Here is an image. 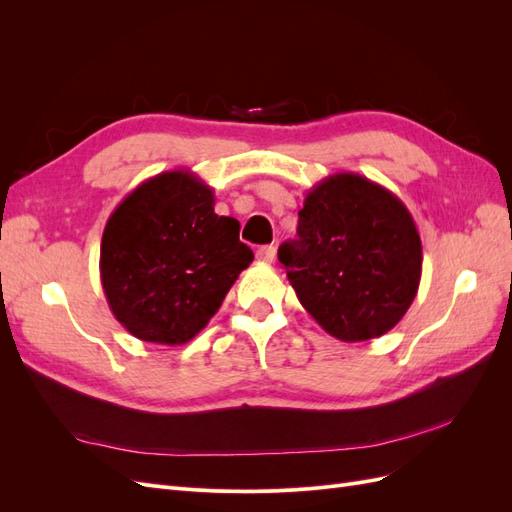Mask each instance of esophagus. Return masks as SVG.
<instances>
[{
	"label": "esophagus",
	"instance_id": "esophagus-1",
	"mask_svg": "<svg viewBox=\"0 0 512 512\" xmlns=\"http://www.w3.org/2000/svg\"><path fill=\"white\" fill-rule=\"evenodd\" d=\"M275 254H277V247L275 245H262V247H258L256 258H258V262H265V265H271V262L275 260Z\"/></svg>",
	"mask_w": 512,
	"mask_h": 512
}]
</instances>
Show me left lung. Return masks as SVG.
I'll return each instance as SVG.
<instances>
[{
	"instance_id": "1",
	"label": "left lung",
	"mask_w": 512,
	"mask_h": 512,
	"mask_svg": "<svg viewBox=\"0 0 512 512\" xmlns=\"http://www.w3.org/2000/svg\"><path fill=\"white\" fill-rule=\"evenodd\" d=\"M297 235L277 258L329 335L365 342L406 316L421 284L423 245L391 190L356 173L329 175L307 192Z\"/></svg>"
}]
</instances>
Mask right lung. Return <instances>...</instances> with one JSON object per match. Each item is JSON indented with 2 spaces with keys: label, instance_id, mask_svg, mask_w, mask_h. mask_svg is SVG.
I'll return each instance as SVG.
<instances>
[{
  "label": "right lung",
  "instance_id": "obj_1",
  "mask_svg": "<svg viewBox=\"0 0 512 512\" xmlns=\"http://www.w3.org/2000/svg\"><path fill=\"white\" fill-rule=\"evenodd\" d=\"M213 205L209 185L177 168L143 181L108 218L102 288L121 327L143 342H190L254 260L239 222Z\"/></svg>",
  "mask_w": 512,
  "mask_h": 512
}]
</instances>
